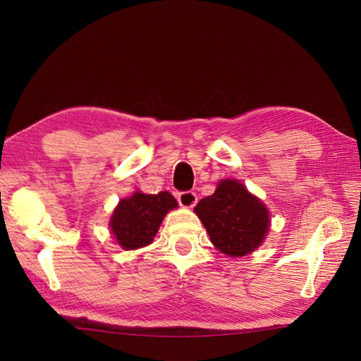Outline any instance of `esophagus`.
I'll use <instances>...</instances> for the list:
<instances>
[{"label":"esophagus","instance_id":"obj_1","mask_svg":"<svg viewBox=\"0 0 361 361\" xmlns=\"http://www.w3.org/2000/svg\"><path fill=\"white\" fill-rule=\"evenodd\" d=\"M178 202L183 207H192L197 203V194L194 191H182L178 194Z\"/></svg>","mask_w":361,"mask_h":361}]
</instances>
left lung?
I'll use <instances>...</instances> for the list:
<instances>
[{"label":"left lung","instance_id":"8db88e82","mask_svg":"<svg viewBox=\"0 0 361 361\" xmlns=\"http://www.w3.org/2000/svg\"><path fill=\"white\" fill-rule=\"evenodd\" d=\"M212 244L228 256H245L260 245L268 232L269 215L262 202L243 183L227 179L212 195L194 207Z\"/></svg>","mask_w":361,"mask_h":361}]
</instances>
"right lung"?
<instances>
[{"label": "right lung", "mask_w": 361, "mask_h": 361, "mask_svg": "<svg viewBox=\"0 0 361 361\" xmlns=\"http://www.w3.org/2000/svg\"><path fill=\"white\" fill-rule=\"evenodd\" d=\"M178 202L167 191L158 194L135 192L133 197L122 199L110 221L117 243L126 250H135L154 241L162 218Z\"/></svg>", "instance_id": "right-lung-1"}]
</instances>
